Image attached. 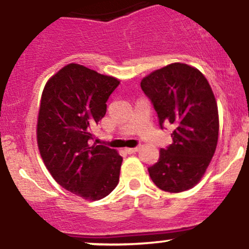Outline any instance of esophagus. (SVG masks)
Returning <instances> with one entry per match:
<instances>
[{"label": "esophagus", "instance_id": "obj_1", "mask_svg": "<svg viewBox=\"0 0 249 249\" xmlns=\"http://www.w3.org/2000/svg\"><path fill=\"white\" fill-rule=\"evenodd\" d=\"M139 149H140V146L133 147V148H127V149H125V151H127L129 154H132V153H135V152H138Z\"/></svg>", "mask_w": 249, "mask_h": 249}]
</instances>
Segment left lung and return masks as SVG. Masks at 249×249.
Masks as SVG:
<instances>
[{
	"mask_svg": "<svg viewBox=\"0 0 249 249\" xmlns=\"http://www.w3.org/2000/svg\"><path fill=\"white\" fill-rule=\"evenodd\" d=\"M141 89L153 104L160 128H175L172 143L160 149L158 162L148 167L152 180L167 192L191 189L217 146V103L209 83L197 69L175 63L145 77Z\"/></svg>",
	"mask_w": 249,
	"mask_h": 249,
	"instance_id": "obj_1",
	"label": "left lung"
}]
</instances>
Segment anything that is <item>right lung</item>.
<instances>
[{
  "label": "right lung",
  "mask_w": 249,
  "mask_h": 249,
  "mask_svg": "<svg viewBox=\"0 0 249 249\" xmlns=\"http://www.w3.org/2000/svg\"><path fill=\"white\" fill-rule=\"evenodd\" d=\"M120 82L69 64L45 85L38 117V146L54 180L85 199L98 200L116 188L122 157L104 145L90 146L91 127L106 115Z\"/></svg>",
  "instance_id": "1"
}]
</instances>
